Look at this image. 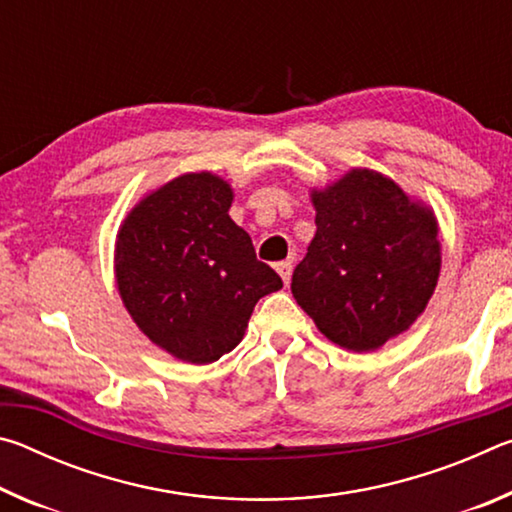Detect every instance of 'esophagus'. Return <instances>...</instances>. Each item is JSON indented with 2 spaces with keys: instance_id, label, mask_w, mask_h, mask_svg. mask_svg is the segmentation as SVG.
Wrapping results in <instances>:
<instances>
[{
  "instance_id": "obj_1",
  "label": "esophagus",
  "mask_w": 512,
  "mask_h": 512,
  "mask_svg": "<svg viewBox=\"0 0 512 512\" xmlns=\"http://www.w3.org/2000/svg\"><path fill=\"white\" fill-rule=\"evenodd\" d=\"M275 271L280 273V277H282V280H284V284H289V282H291L293 262H291V259H287V262H280V264H275Z\"/></svg>"
}]
</instances>
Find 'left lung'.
I'll return each mask as SVG.
<instances>
[{
    "instance_id": "8db88e82",
    "label": "left lung",
    "mask_w": 512,
    "mask_h": 512,
    "mask_svg": "<svg viewBox=\"0 0 512 512\" xmlns=\"http://www.w3.org/2000/svg\"><path fill=\"white\" fill-rule=\"evenodd\" d=\"M311 196L316 237L293 271V298L329 341L375 350L409 329L436 289V219L368 169Z\"/></svg>"
}]
</instances>
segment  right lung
I'll return each instance as SVG.
<instances>
[{
	"label": "right lung",
	"instance_id": "1",
	"mask_svg": "<svg viewBox=\"0 0 512 512\" xmlns=\"http://www.w3.org/2000/svg\"><path fill=\"white\" fill-rule=\"evenodd\" d=\"M230 205L228 183L187 173L146 196L117 235L115 273L128 314L189 363L235 350L257 300L282 289V277L230 219Z\"/></svg>",
	"mask_w": 512,
	"mask_h": 512
}]
</instances>
